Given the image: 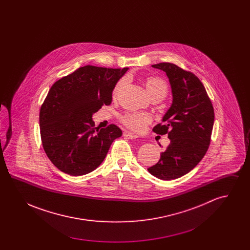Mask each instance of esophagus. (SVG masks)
<instances>
[{"mask_svg":"<svg viewBox=\"0 0 250 250\" xmlns=\"http://www.w3.org/2000/svg\"><path fill=\"white\" fill-rule=\"evenodd\" d=\"M124 136H125L126 139H129V140H136V139L138 138L137 135H135V134H133V133H130V132H125V133L124 134Z\"/></svg>","mask_w":250,"mask_h":250,"instance_id":"34e87169","label":"esophagus"}]
</instances>
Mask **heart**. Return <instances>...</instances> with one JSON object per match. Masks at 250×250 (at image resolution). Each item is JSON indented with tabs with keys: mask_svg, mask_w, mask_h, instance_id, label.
I'll use <instances>...</instances> for the list:
<instances>
[{
	"mask_svg": "<svg viewBox=\"0 0 250 250\" xmlns=\"http://www.w3.org/2000/svg\"><path fill=\"white\" fill-rule=\"evenodd\" d=\"M125 78H122L115 84L113 89V95L116 96L118 95L124 85L125 84ZM145 87L149 95L153 98H156L158 100H162L166 97L168 87L166 82L158 77H148L145 80ZM121 122L125 125L127 128L135 132H143L145 127L152 122V118L147 113H140V112H129L121 117Z\"/></svg>",
	"mask_w": 250,
	"mask_h": 250,
	"instance_id": "heart-1",
	"label": "heart"
}]
</instances>
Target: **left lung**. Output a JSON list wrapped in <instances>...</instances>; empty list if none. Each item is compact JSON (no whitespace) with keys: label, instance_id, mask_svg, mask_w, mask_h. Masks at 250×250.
Instances as JSON below:
<instances>
[{"label":"left lung","instance_id":"8db88e82","mask_svg":"<svg viewBox=\"0 0 250 250\" xmlns=\"http://www.w3.org/2000/svg\"><path fill=\"white\" fill-rule=\"evenodd\" d=\"M167 74L172 104L162 122L153 128L170 140L159 161L148 171L161 180L180 178L188 173L206 154L214 126V112L207 92L197 76L174 63L152 65Z\"/></svg>","mask_w":250,"mask_h":250}]
</instances>
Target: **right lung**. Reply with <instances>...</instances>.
I'll return each mask as SVG.
<instances>
[{
    "instance_id": "right-lung-1",
    "label": "right lung",
    "mask_w": 250,
    "mask_h": 250,
    "mask_svg": "<svg viewBox=\"0 0 250 250\" xmlns=\"http://www.w3.org/2000/svg\"><path fill=\"white\" fill-rule=\"evenodd\" d=\"M127 69L85 65L49 89L40 108V135L46 155L61 171L72 176L93 171L122 136L115 125L95 127L92 116L110 105L114 86Z\"/></svg>"
}]
</instances>
